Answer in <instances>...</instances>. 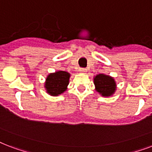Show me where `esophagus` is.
Returning a JSON list of instances; mask_svg holds the SVG:
<instances>
[{
    "instance_id": "1",
    "label": "esophagus",
    "mask_w": 152,
    "mask_h": 152,
    "mask_svg": "<svg viewBox=\"0 0 152 152\" xmlns=\"http://www.w3.org/2000/svg\"><path fill=\"white\" fill-rule=\"evenodd\" d=\"M79 71L82 73H85V72H86L87 70L86 69H85V68H81V69L79 70Z\"/></svg>"
}]
</instances>
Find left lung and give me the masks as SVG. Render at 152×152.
I'll return each mask as SVG.
<instances>
[{"label": "left lung", "instance_id": "1", "mask_svg": "<svg viewBox=\"0 0 152 152\" xmlns=\"http://www.w3.org/2000/svg\"><path fill=\"white\" fill-rule=\"evenodd\" d=\"M96 90L104 97H109L113 94L116 90V82L113 77L109 75L100 74L94 77Z\"/></svg>", "mask_w": 152, "mask_h": 152}]
</instances>
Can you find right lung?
Wrapping results in <instances>:
<instances>
[{"label":"right lung","instance_id":"add662e5","mask_svg":"<svg viewBox=\"0 0 152 152\" xmlns=\"http://www.w3.org/2000/svg\"><path fill=\"white\" fill-rule=\"evenodd\" d=\"M70 74L66 71H57L48 75L45 82L47 92L51 96H58L66 90Z\"/></svg>","mask_w":152,"mask_h":152}]
</instances>
